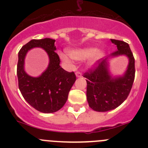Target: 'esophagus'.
I'll list each match as a JSON object with an SVG mask.
<instances>
[{
	"label": "esophagus",
	"instance_id": "esophagus-1",
	"mask_svg": "<svg viewBox=\"0 0 148 148\" xmlns=\"http://www.w3.org/2000/svg\"><path fill=\"white\" fill-rule=\"evenodd\" d=\"M75 75H76L77 78H80V77L82 76V74L80 72H76V73H75Z\"/></svg>",
	"mask_w": 148,
	"mask_h": 148
}]
</instances>
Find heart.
Listing matches in <instances>:
<instances>
[{
	"mask_svg": "<svg viewBox=\"0 0 148 148\" xmlns=\"http://www.w3.org/2000/svg\"><path fill=\"white\" fill-rule=\"evenodd\" d=\"M68 54L70 55L73 59L82 61V60L90 58L89 64L94 65L98 61L101 59L104 56V53L102 51L97 50L95 47H84L78 48V49H73L68 51ZM60 58L63 61H68L69 58L64 53H60Z\"/></svg>",
	"mask_w": 148,
	"mask_h": 148,
	"instance_id": "1",
	"label": "heart"
}]
</instances>
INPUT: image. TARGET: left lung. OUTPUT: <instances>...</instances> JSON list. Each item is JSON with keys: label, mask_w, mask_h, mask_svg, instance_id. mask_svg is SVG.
Segmentation results:
<instances>
[{"label": "left lung", "mask_w": 148, "mask_h": 148, "mask_svg": "<svg viewBox=\"0 0 148 148\" xmlns=\"http://www.w3.org/2000/svg\"><path fill=\"white\" fill-rule=\"evenodd\" d=\"M117 47L108 58L98 61V66L84 74L87 81V99L91 109L107 112L121 105L127 98L135 78V60L129 44L122 40L110 39ZM125 55L128 58L126 71L122 76L110 73L109 60Z\"/></svg>", "instance_id": "left-lung-1"}]
</instances>
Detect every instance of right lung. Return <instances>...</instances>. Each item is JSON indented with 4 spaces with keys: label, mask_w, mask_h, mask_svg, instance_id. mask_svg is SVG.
Returning <instances> with one entry per match:
<instances>
[{
    "label": "right lung",
    "mask_w": 148,
    "mask_h": 148,
    "mask_svg": "<svg viewBox=\"0 0 148 148\" xmlns=\"http://www.w3.org/2000/svg\"><path fill=\"white\" fill-rule=\"evenodd\" d=\"M55 41L48 38L33 39L22 47L18 53L17 75L19 90L29 104L44 113H55L64 105L76 80L75 73L66 71L59 65ZM35 47L42 48L49 57L48 68L38 77H30L24 70L25 56Z\"/></svg>",
    "instance_id": "right-lung-1"
}]
</instances>
